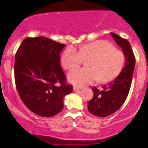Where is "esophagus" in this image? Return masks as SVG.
Returning a JSON list of instances; mask_svg holds the SVG:
<instances>
[{"label": "esophagus", "instance_id": "esophagus-1", "mask_svg": "<svg viewBox=\"0 0 148 148\" xmlns=\"http://www.w3.org/2000/svg\"><path fill=\"white\" fill-rule=\"evenodd\" d=\"M84 87H82V86H74V88H73V90L74 92H76V91H79L80 90H82Z\"/></svg>", "mask_w": 148, "mask_h": 148}]
</instances>
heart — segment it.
I'll use <instances>...</instances> for the list:
<instances>
[{"instance_id":"b5f03b06","label":"heart","mask_w":148,"mask_h":148,"mask_svg":"<svg viewBox=\"0 0 148 148\" xmlns=\"http://www.w3.org/2000/svg\"><path fill=\"white\" fill-rule=\"evenodd\" d=\"M90 57L88 68L76 69L69 73L68 79L72 84L84 86L98 80L108 82L118 75L125 62L121 51L114 48L109 42L98 40L81 46L80 51L69 46L62 53L61 63L64 69H72L79 67L84 58Z\"/></svg>"}]
</instances>
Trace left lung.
I'll return each mask as SVG.
<instances>
[{
    "instance_id": "obj_1",
    "label": "left lung",
    "mask_w": 148,
    "mask_h": 148,
    "mask_svg": "<svg viewBox=\"0 0 148 148\" xmlns=\"http://www.w3.org/2000/svg\"><path fill=\"white\" fill-rule=\"evenodd\" d=\"M111 35L123 50L125 64L120 74L108 84L103 86L101 90L95 87L92 88L94 96L88 103V109L92 115L101 118L114 113L125 101L132 84L136 62L128 40L114 33H111Z\"/></svg>"
}]
</instances>
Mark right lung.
<instances>
[{
  "mask_svg": "<svg viewBox=\"0 0 148 148\" xmlns=\"http://www.w3.org/2000/svg\"><path fill=\"white\" fill-rule=\"evenodd\" d=\"M64 46L45 37H27L15 56L18 95L25 106L40 116L49 118L60 113L64 96L73 91L60 66Z\"/></svg>",
  "mask_w": 148,
  "mask_h": 148,
  "instance_id": "right-lung-1",
  "label": "right lung"
}]
</instances>
